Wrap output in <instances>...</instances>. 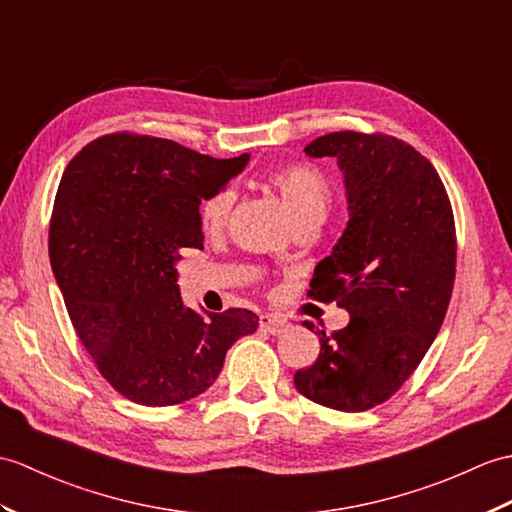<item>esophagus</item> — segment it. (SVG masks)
<instances>
[{"label": "esophagus", "mask_w": 512, "mask_h": 512, "mask_svg": "<svg viewBox=\"0 0 512 512\" xmlns=\"http://www.w3.org/2000/svg\"><path fill=\"white\" fill-rule=\"evenodd\" d=\"M259 327L264 329V331H268V334H272V336H279V334H283L285 327H288V323H285V320H283L281 316H275V314H261Z\"/></svg>", "instance_id": "obj_1"}]
</instances>
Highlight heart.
I'll list each match as a JSON object with an SVG mask.
<instances>
[{
    "instance_id": "heart-1",
    "label": "heart",
    "mask_w": 512,
    "mask_h": 512,
    "mask_svg": "<svg viewBox=\"0 0 512 512\" xmlns=\"http://www.w3.org/2000/svg\"><path fill=\"white\" fill-rule=\"evenodd\" d=\"M270 185L277 189L285 209L299 224H318L331 207V185L327 178L307 165H283L268 176ZM233 207V192L222 187L200 202V224L207 233L220 231L229 220Z\"/></svg>"
}]
</instances>
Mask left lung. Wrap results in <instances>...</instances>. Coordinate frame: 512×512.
<instances>
[{"label":"left lung","mask_w":512,"mask_h":512,"mask_svg":"<svg viewBox=\"0 0 512 512\" xmlns=\"http://www.w3.org/2000/svg\"><path fill=\"white\" fill-rule=\"evenodd\" d=\"M305 154L338 159L349 202L347 229L307 294L336 301L351 320L334 334L316 329L320 353L294 386L320 406L364 412L417 371L443 325L456 277L454 211L434 165L397 137L340 130Z\"/></svg>","instance_id":"obj_1"}]
</instances>
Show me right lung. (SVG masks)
I'll return each mask as SVG.
<instances>
[{"mask_svg": "<svg viewBox=\"0 0 512 512\" xmlns=\"http://www.w3.org/2000/svg\"><path fill=\"white\" fill-rule=\"evenodd\" d=\"M248 159L113 133L67 165L50 222L52 270L80 342L130 401L194 399L216 382L231 344L257 331L248 310H189L176 285L181 251L205 240L200 202Z\"/></svg>", "mask_w": 512, "mask_h": 512, "instance_id": "obj_1", "label": "right lung"}]
</instances>
